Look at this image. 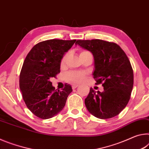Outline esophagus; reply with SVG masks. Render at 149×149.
Wrapping results in <instances>:
<instances>
[{
  "mask_svg": "<svg viewBox=\"0 0 149 149\" xmlns=\"http://www.w3.org/2000/svg\"><path fill=\"white\" fill-rule=\"evenodd\" d=\"M77 87H79V85H77V84H72V89L77 88Z\"/></svg>",
  "mask_w": 149,
  "mask_h": 149,
  "instance_id": "obj_1",
  "label": "esophagus"
}]
</instances>
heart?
I'll return each instance as SVG.
<instances>
[{
	"label": "heart",
	"instance_id": "obj_1",
	"mask_svg": "<svg viewBox=\"0 0 149 149\" xmlns=\"http://www.w3.org/2000/svg\"><path fill=\"white\" fill-rule=\"evenodd\" d=\"M88 52L86 51H82V52H80V54H82V53ZM67 55H65L62 58L61 61V65L64 66L67 61ZM86 72H81V71H72L67 72V74H65V79L70 82H72V83H80V82H83L84 79H86Z\"/></svg>",
	"mask_w": 149,
	"mask_h": 149
}]
</instances>
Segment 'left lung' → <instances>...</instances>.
I'll return each instance as SVG.
<instances>
[{
	"mask_svg": "<svg viewBox=\"0 0 149 149\" xmlns=\"http://www.w3.org/2000/svg\"><path fill=\"white\" fill-rule=\"evenodd\" d=\"M76 44L93 54L94 79L102 84L104 91L91 88L84 100L88 111L99 119L113 118L125 108L133 87V70L127 56L113 42L101 40H77Z\"/></svg>",
	"mask_w": 149,
	"mask_h": 149,
	"instance_id": "obj_1",
	"label": "left lung"
}]
</instances>
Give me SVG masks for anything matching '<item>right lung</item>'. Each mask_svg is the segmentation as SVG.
I'll list each match as a JSON object with an SVG mask.
<instances>
[{
	"label": "right lung",
	"mask_w": 149,
	"mask_h": 149,
	"mask_svg": "<svg viewBox=\"0 0 149 149\" xmlns=\"http://www.w3.org/2000/svg\"><path fill=\"white\" fill-rule=\"evenodd\" d=\"M76 40H49L37 43L24 60L19 74V88L27 108L38 118H52L62 110L69 94V84L57 91L50 79L60 72L61 60Z\"/></svg>",
	"instance_id": "obj_1"
}]
</instances>
